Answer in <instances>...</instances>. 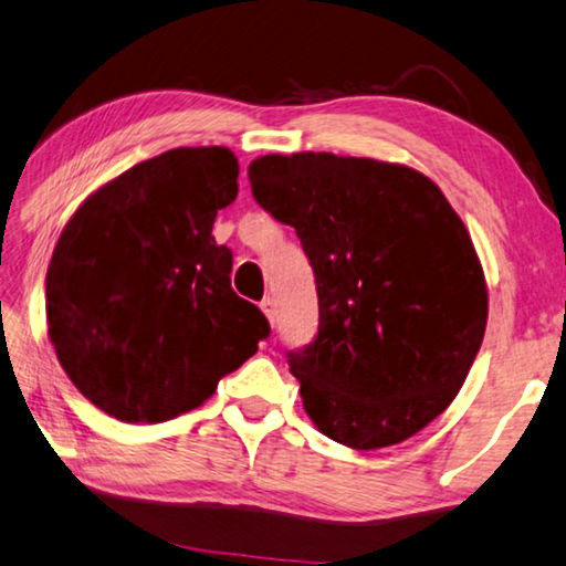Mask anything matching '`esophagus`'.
Returning <instances> with one entry per match:
<instances>
[{"label":"esophagus","mask_w":566,"mask_h":566,"mask_svg":"<svg viewBox=\"0 0 566 566\" xmlns=\"http://www.w3.org/2000/svg\"><path fill=\"white\" fill-rule=\"evenodd\" d=\"M260 308H263V313L268 316V321H271V324H275V316H277V306H275V301L271 298V295H268V298H263L260 301Z\"/></svg>","instance_id":"esophagus-1"}]
</instances>
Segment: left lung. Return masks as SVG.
Segmentation results:
<instances>
[{
    "label": "left lung",
    "mask_w": 566,
    "mask_h": 566,
    "mask_svg": "<svg viewBox=\"0 0 566 566\" xmlns=\"http://www.w3.org/2000/svg\"><path fill=\"white\" fill-rule=\"evenodd\" d=\"M255 202L316 275L318 332L289 352L316 428L354 450L402 442L453 402L489 293L471 234L420 171L334 154L260 156Z\"/></svg>",
    "instance_id": "8db88e82"
}]
</instances>
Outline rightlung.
Wrapping results in <instances>:
<instances>
[{
  "instance_id": "1",
  "label": "right lung",
  "mask_w": 566,
  "mask_h": 566,
  "mask_svg": "<svg viewBox=\"0 0 566 566\" xmlns=\"http://www.w3.org/2000/svg\"><path fill=\"white\" fill-rule=\"evenodd\" d=\"M222 146L171 149L83 202L52 253L45 298L57 361L124 422H164L210 399L271 324L230 285L212 224L238 197Z\"/></svg>"
}]
</instances>
